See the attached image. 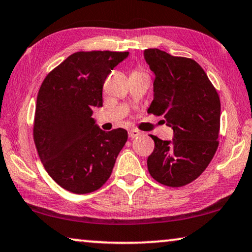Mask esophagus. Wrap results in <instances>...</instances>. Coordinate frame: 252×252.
Returning a JSON list of instances; mask_svg holds the SVG:
<instances>
[{"label": "esophagus", "instance_id": "1", "mask_svg": "<svg viewBox=\"0 0 252 252\" xmlns=\"http://www.w3.org/2000/svg\"><path fill=\"white\" fill-rule=\"evenodd\" d=\"M127 133H129L130 138H136L140 134V131L137 130V129H130L129 132H127Z\"/></svg>", "mask_w": 252, "mask_h": 252}]
</instances>
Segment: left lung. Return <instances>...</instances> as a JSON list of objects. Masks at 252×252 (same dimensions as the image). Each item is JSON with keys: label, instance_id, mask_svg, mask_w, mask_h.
Returning a JSON list of instances; mask_svg holds the SVG:
<instances>
[{"label": "left lung", "instance_id": "obj_1", "mask_svg": "<svg viewBox=\"0 0 252 252\" xmlns=\"http://www.w3.org/2000/svg\"><path fill=\"white\" fill-rule=\"evenodd\" d=\"M144 58L154 73V97L148 113L164 116L171 140L151 134L154 151L147 168L157 182L180 187L195 180L218 147L220 100L195 60L146 49Z\"/></svg>", "mask_w": 252, "mask_h": 252}]
</instances>
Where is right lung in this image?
<instances>
[{"instance_id": "add662e5", "label": "right lung", "mask_w": 252, "mask_h": 252, "mask_svg": "<svg viewBox=\"0 0 252 252\" xmlns=\"http://www.w3.org/2000/svg\"><path fill=\"white\" fill-rule=\"evenodd\" d=\"M129 52H75L45 77L36 100L34 143L45 170L69 192L104 185L127 139L126 130L102 131L92 109L102 107V86Z\"/></svg>"}]
</instances>
